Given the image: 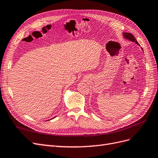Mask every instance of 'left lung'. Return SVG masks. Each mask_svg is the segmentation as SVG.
<instances>
[{
    "label": "left lung",
    "mask_w": 158,
    "mask_h": 158,
    "mask_svg": "<svg viewBox=\"0 0 158 158\" xmlns=\"http://www.w3.org/2000/svg\"><path fill=\"white\" fill-rule=\"evenodd\" d=\"M123 34H124V37L125 38L128 39L129 40L131 41V42H135V43H136L137 45H139V43L137 42V40L135 39V37H134V36H133V35L132 34H131V33L124 32V33H123ZM142 49H143V48H142Z\"/></svg>",
    "instance_id": "8db88e82"
}]
</instances>
